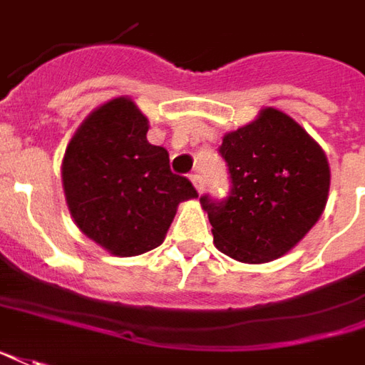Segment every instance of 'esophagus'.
<instances>
[{
	"instance_id": "obj_1",
	"label": "esophagus",
	"mask_w": 365,
	"mask_h": 365,
	"mask_svg": "<svg viewBox=\"0 0 365 365\" xmlns=\"http://www.w3.org/2000/svg\"><path fill=\"white\" fill-rule=\"evenodd\" d=\"M190 180H192V185H195V188H197L198 192H202V190H205V178L200 177V175H192Z\"/></svg>"
}]
</instances>
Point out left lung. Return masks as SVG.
<instances>
[{"label": "left lung", "instance_id": "left-lung-1", "mask_svg": "<svg viewBox=\"0 0 365 365\" xmlns=\"http://www.w3.org/2000/svg\"><path fill=\"white\" fill-rule=\"evenodd\" d=\"M228 197H200L215 245L238 262L280 258L308 235L326 208L330 167L320 145L286 113L272 107L225 135Z\"/></svg>", "mask_w": 365, "mask_h": 365}]
</instances>
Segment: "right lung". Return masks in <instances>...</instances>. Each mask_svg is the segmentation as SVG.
Listing matches in <instances>:
<instances>
[{
  "instance_id": "obj_1",
  "label": "right lung",
  "mask_w": 365,
  "mask_h": 365,
  "mask_svg": "<svg viewBox=\"0 0 365 365\" xmlns=\"http://www.w3.org/2000/svg\"><path fill=\"white\" fill-rule=\"evenodd\" d=\"M149 120L129 97L95 109L67 145L61 165L75 225L107 252L137 256L157 248L178 202L197 198L168 153L147 140Z\"/></svg>"
}]
</instances>
